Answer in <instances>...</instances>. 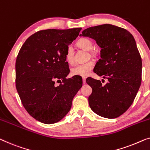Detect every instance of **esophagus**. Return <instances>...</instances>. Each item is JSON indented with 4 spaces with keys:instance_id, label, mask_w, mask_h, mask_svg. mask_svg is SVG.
<instances>
[{
    "instance_id": "34e87169",
    "label": "esophagus",
    "mask_w": 150,
    "mask_h": 150,
    "mask_svg": "<svg viewBox=\"0 0 150 150\" xmlns=\"http://www.w3.org/2000/svg\"><path fill=\"white\" fill-rule=\"evenodd\" d=\"M82 83L84 84H86V78L85 77H82Z\"/></svg>"
}]
</instances>
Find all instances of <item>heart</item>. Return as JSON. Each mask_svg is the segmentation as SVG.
<instances>
[{"label":"heart","instance_id":"heart-1","mask_svg":"<svg viewBox=\"0 0 150 150\" xmlns=\"http://www.w3.org/2000/svg\"><path fill=\"white\" fill-rule=\"evenodd\" d=\"M77 44L80 48L86 50V51H91L93 47V42L87 38H81L79 40ZM66 59L70 64L74 63V50L71 46H69L67 48L66 52ZM93 67H94V62L93 61H88V62L83 63V64L76 65L71 68V72L73 75L86 76L89 74Z\"/></svg>","mask_w":150,"mask_h":150}]
</instances>
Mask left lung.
<instances>
[{
	"label": "left lung",
	"instance_id": "8db88e82",
	"mask_svg": "<svg viewBox=\"0 0 150 150\" xmlns=\"http://www.w3.org/2000/svg\"><path fill=\"white\" fill-rule=\"evenodd\" d=\"M80 36L94 39L101 49L93 71L108 80L103 85L100 80L86 79L92 88L91 109L101 117L116 118L132 105L142 82V62L134 38L127 30L111 24L88 28Z\"/></svg>",
	"mask_w": 150,
	"mask_h": 150
}]
</instances>
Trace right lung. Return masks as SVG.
<instances>
[{
  "label": "right lung",
  "mask_w": 150,
  "mask_h": 150,
  "mask_svg": "<svg viewBox=\"0 0 150 150\" xmlns=\"http://www.w3.org/2000/svg\"><path fill=\"white\" fill-rule=\"evenodd\" d=\"M82 28L48 29L30 36L19 50L16 63V88L23 107L40 122L60 121L71 109L74 97L82 86L70 73L66 52ZM62 80L59 86L56 79Z\"/></svg>",
  "instance_id": "1"
}]
</instances>
